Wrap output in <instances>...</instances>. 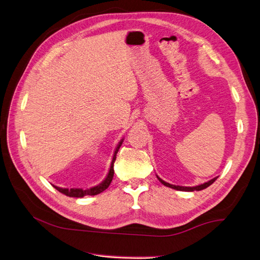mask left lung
I'll return each mask as SVG.
<instances>
[{"label":"left lung","mask_w":260,"mask_h":260,"mask_svg":"<svg viewBox=\"0 0 260 260\" xmlns=\"http://www.w3.org/2000/svg\"><path fill=\"white\" fill-rule=\"evenodd\" d=\"M157 178L159 179V182L162 184V185H165V186H167V187H170V188H172V189H175V190H179V191H200V190H203V189H205V188H207L208 186H210L214 180L217 179V177H214V178H212V179H210L209 182H207V183H204V184H202V185H199V186H196V187H183V186H175V185H171V184H169V183H166L165 180H162L160 177H158L157 176Z\"/></svg>","instance_id":"left-lung-1"}]
</instances>
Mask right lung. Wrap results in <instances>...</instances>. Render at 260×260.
Wrapping results in <instances>:
<instances>
[{"label":"right lung","mask_w":260,"mask_h":260,"mask_svg":"<svg viewBox=\"0 0 260 260\" xmlns=\"http://www.w3.org/2000/svg\"><path fill=\"white\" fill-rule=\"evenodd\" d=\"M123 142V139L119 142L117 149L114 153V157H112V160H111V165H110V169H109V172L106 176V178L103 180L102 183L99 184L98 186H94L92 188H89V189H81V188H71V189H68V188H60L57 186H54L55 189H57L59 192H61L62 194H66L67 197H71V198H83L85 196H96L101 192H103L105 189H107L111 183L112 177H114V164L116 161V156L117 153L120 149V146Z\"/></svg>","instance_id":"1"}]
</instances>
